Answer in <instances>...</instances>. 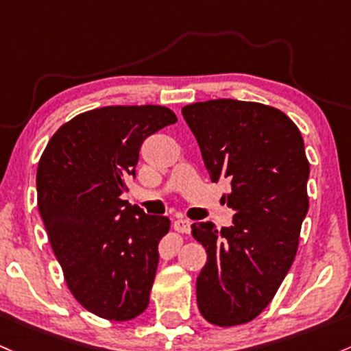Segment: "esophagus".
Instances as JSON below:
<instances>
[{
	"label": "esophagus",
	"mask_w": 351,
	"mask_h": 351,
	"mask_svg": "<svg viewBox=\"0 0 351 351\" xmlns=\"http://www.w3.org/2000/svg\"><path fill=\"white\" fill-rule=\"evenodd\" d=\"M173 230L178 233L188 234L191 232V223L188 221L186 218H178V219H175V223H173Z\"/></svg>",
	"instance_id": "1"
}]
</instances>
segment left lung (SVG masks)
<instances>
[{
  "label": "left lung",
  "instance_id": "obj_1",
  "mask_svg": "<svg viewBox=\"0 0 351 351\" xmlns=\"http://www.w3.org/2000/svg\"><path fill=\"white\" fill-rule=\"evenodd\" d=\"M182 113L211 182L230 180L223 198L234 211L221 232L191 225L208 255L196 280L198 308L211 325H243L269 305L296 256L308 211L305 145L298 126L263 103L210 99Z\"/></svg>",
  "mask_w": 351,
  "mask_h": 351
}]
</instances>
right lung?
Returning a JSON list of instances; mask_svg holds the SVG:
<instances>
[{"label":"right lung","mask_w":351,"mask_h":351,"mask_svg":"<svg viewBox=\"0 0 351 351\" xmlns=\"http://www.w3.org/2000/svg\"><path fill=\"white\" fill-rule=\"evenodd\" d=\"M178 121L167 106H103L61 125L36 171L38 208L68 290L99 318L126 322L149 303L167 217L121 198L145 138Z\"/></svg>","instance_id":"obj_1"}]
</instances>
